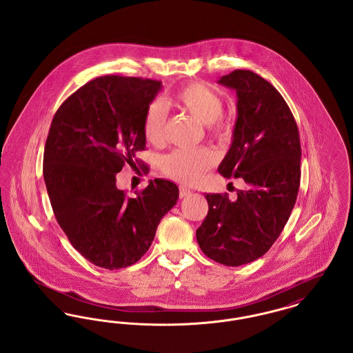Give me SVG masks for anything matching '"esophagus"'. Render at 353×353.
Masks as SVG:
<instances>
[{
  "instance_id": "obj_1",
  "label": "esophagus",
  "mask_w": 353,
  "mask_h": 353,
  "mask_svg": "<svg viewBox=\"0 0 353 353\" xmlns=\"http://www.w3.org/2000/svg\"><path fill=\"white\" fill-rule=\"evenodd\" d=\"M189 193H190V189H189V188H186V186H180V197H181V199L186 197Z\"/></svg>"
}]
</instances>
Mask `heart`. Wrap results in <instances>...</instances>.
Wrapping results in <instances>:
<instances>
[{"mask_svg": "<svg viewBox=\"0 0 353 353\" xmlns=\"http://www.w3.org/2000/svg\"><path fill=\"white\" fill-rule=\"evenodd\" d=\"M170 103L203 123L209 137L225 140L229 136V124L222 118L223 101L219 94L208 85L200 82L188 83L170 98ZM165 107L160 101H152L143 121V134L145 140L153 145H160L165 139ZM216 163L217 157L209 148H200L196 151L177 150L165 154L160 161V167L170 179L183 184L192 185L199 183Z\"/></svg>", "mask_w": 353, "mask_h": 353, "instance_id": "b5f03b06", "label": "heart"}]
</instances>
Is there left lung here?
<instances>
[{
	"label": "left lung",
	"mask_w": 353,
	"mask_h": 353,
	"mask_svg": "<svg viewBox=\"0 0 353 353\" xmlns=\"http://www.w3.org/2000/svg\"><path fill=\"white\" fill-rule=\"evenodd\" d=\"M219 83L234 88L238 118L232 147L219 167L246 188L205 194L209 212L196 236L202 252L225 266H241L269 252L282 233L301 185V137L279 91L250 70H234Z\"/></svg>",
	"instance_id": "1"
}]
</instances>
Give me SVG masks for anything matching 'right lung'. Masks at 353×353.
<instances>
[{
    "label": "right lung",
    "mask_w": 353,
    "mask_h": 353,
    "mask_svg": "<svg viewBox=\"0 0 353 353\" xmlns=\"http://www.w3.org/2000/svg\"><path fill=\"white\" fill-rule=\"evenodd\" d=\"M160 81L104 75L57 110L45 144L43 179L70 243L98 268L118 270L148 252L157 225L179 199L177 185L154 179L130 197L117 188L125 164L143 165V121Z\"/></svg>",
    "instance_id": "1"
}]
</instances>
